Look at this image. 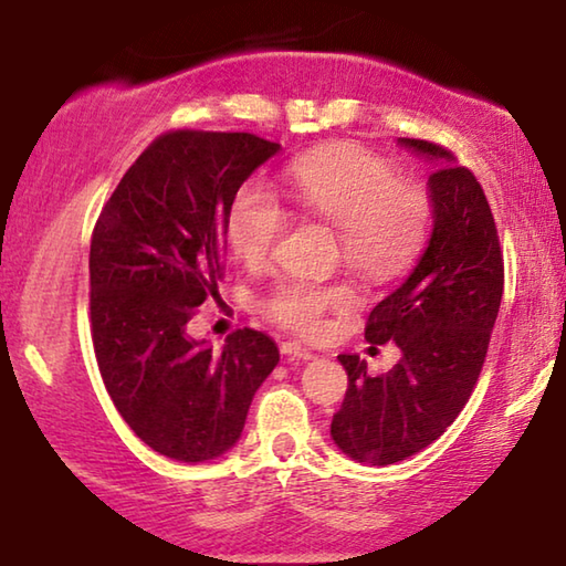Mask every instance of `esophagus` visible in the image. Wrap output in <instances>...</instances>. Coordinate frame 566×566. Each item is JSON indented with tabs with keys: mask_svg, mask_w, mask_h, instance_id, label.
Segmentation results:
<instances>
[{
	"mask_svg": "<svg viewBox=\"0 0 566 566\" xmlns=\"http://www.w3.org/2000/svg\"><path fill=\"white\" fill-rule=\"evenodd\" d=\"M282 354H284V357H290V359H312L314 357L312 349L302 347L300 342H284L282 344Z\"/></svg>",
	"mask_w": 566,
	"mask_h": 566,
	"instance_id": "1",
	"label": "esophagus"
}]
</instances>
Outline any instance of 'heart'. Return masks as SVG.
Masks as SVG:
<instances>
[{
    "label": "heart",
    "mask_w": 566,
    "mask_h": 566,
    "mask_svg": "<svg viewBox=\"0 0 566 566\" xmlns=\"http://www.w3.org/2000/svg\"><path fill=\"white\" fill-rule=\"evenodd\" d=\"M292 202L306 217L339 232L344 260L369 276L401 270L417 254L432 222L424 185L399 179L391 161L357 145L314 149L286 171ZM286 227V209L260 181L237 191L227 214V239L247 264L272 256ZM357 294L344 282L306 274L280 276L262 296L272 322L302 334H317L329 312H349Z\"/></svg>",
    "instance_id": "1"
}]
</instances>
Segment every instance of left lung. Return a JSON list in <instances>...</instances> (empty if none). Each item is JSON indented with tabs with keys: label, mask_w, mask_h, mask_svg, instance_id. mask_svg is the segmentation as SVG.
Here are the masks:
<instances>
[{
	"label": "left lung",
	"mask_w": 566,
	"mask_h": 566,
	"mask_svg": "<svg viewBox=\"0 0 566 566\" xmlns=\"http://www.w3.org/2000/svg\"><path fill=\"white\" fill-rule=\"evenodd\" d=\"M432 165L429 244L399 290L367 319L371 344L397 342L401 359L369 377L357 354H339L347 395L332 417L344 454L375 467L421 452L472 397L504 292V256L490 202L452 151L427 139H399Z\"/></svg>",
	"instance_id": "1"
}]
</instances>
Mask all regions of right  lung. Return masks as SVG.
Instances as JSON below:
<instances>
[{"label":"right lung","mask_w":566,"mask_h":566,"mask_svg":"<svg viewBox=\"0 0 566 566\" xmlns=\"http://www.w3.org/2000/svg\"><path fill=\"white\" fill-rule=\"evenodd\" d=\"M276 151V142L249 132H165L94 224L90 319L99 375L132 432L177 462L232 449L254 391L280 361L264 332L237 329L222 349L187 334L222 280L229 207Z\"/></svg>","instance_id":"add662e5"}]
</instances>
